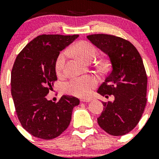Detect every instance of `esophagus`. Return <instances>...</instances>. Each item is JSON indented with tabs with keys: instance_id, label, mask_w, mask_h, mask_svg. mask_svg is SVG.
<instances>
[{
	"instance_id": "34e87169",
	"label": "esophagus",
	"mask_w": 159,
	"mask_h": 159,
	"mask_svg": "<svg viewBox=\"0 0 159 159\" xmlns=\"http://www.w3.org/2000/svg\"><path fill=\"white\" fill-rule=\"evenodd\" d=\"M92 101V98H84V99H81V102H90Z\"/></svg>"
}]
</instances>
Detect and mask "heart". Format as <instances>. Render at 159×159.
Instances as JSON below:
<instances>
[{"mask_svg":"<svg viewBox=\"0 0 159 159\" xmlns=\"http://www.w3.org/2000/svg\"><path fill=\"white\" fill-rule=\"evenodd\" d=\"M69 52L73 53L78 57L86 62H90L96 55L97 49L93 44L87 41H80L69 48ZM68 57L67 52H62L55 60L54 68L56 73L61 75L63 72L66 61ZM98 84V80L93 76H86L74 78L64 84V89L69 93L80 97L88 96Z\"/></svg>","mask_w":159,"mask_h":159,"instance_id":"b5f03b06","label":"heart"}]
</instances>
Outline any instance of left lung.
<instances>
[{
	"instance_id": "left-lung-1",
	"label": "left lung",
	"mask_w": 159,
	"mask_h": 159,
	"mask_svg": "<svg viewBox=\"0 0 159 159\" xmlns=\"http://www.w3.org/2000/svg\"><path fill=\"white\" fill-rule=\"evenodd\" d=\"M110 59L111 72L97 93L114 95L113 102H103L97 119L99 126L114 136L127 134L138 125L147 104V76L139 52L130 42L107 34L87 36Z\"/></svg>"
}]
</instances>
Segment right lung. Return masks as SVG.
I'll use <instances>...</instances> for the list:
<instances>
[{
    "mask_svg": "<svg viewBox=\"0 0 159 159\" xmlns=\"http://www.w3.org/2000/svg\"><path fill=\"white\" fill-rule=\"evenodd\" d=\"M78 35L38 36L18 54L11 73V93L21 125L33 136L51 140L69 126L78 98L63 96L57 102L45 96L57 81L58 54Z\"/></svg>",
    "mask_w": 159,
    "mask_h": 159,
    "instance_id": "1",
    "label": "right lung"
}]
</instances>
